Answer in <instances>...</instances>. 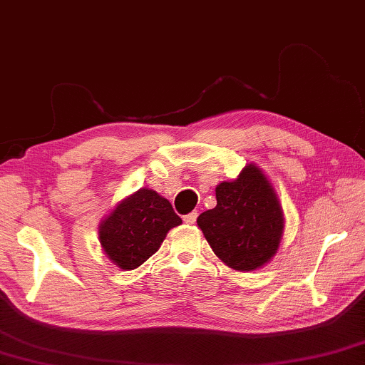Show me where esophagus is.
<instances>
[{
    "label": "esophagus",
    "mask_w": 365,
    "mask_h": 365,
    "mask_svg": "<svg viewBox=\"0 0 365 365\" xmlns=\"http://www.w3.org/2000/svg\"><path fill=\"white\" fill-rule=\"evenodd\" d=\"M195 221H197V212H192V213L184 216V222H186V225H189V226L194 225Z\"/></svg>",
    "instance_id": "obj_1"
}]
</instances>
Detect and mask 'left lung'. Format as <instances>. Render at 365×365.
Listing matches in <instances>:
<instances>
[{
  "label": "left lung",
  "mask_w": 365,
  "mask_h": 365,
  "mask_svg": "<svg viewBox=\"0 0 365 365\" xmlns=\"http://www.w3.org/2000/svg\"><path fill=\"white\" fill-rule=\"evenodd\" d=\"M197 226L227 267L252 272L276 257L285 218L269 179L257 163H248L237 179L216 186V207L203 212Z\"/></svg>",
  "instance_id": "8db88e82"
}]
</instances>
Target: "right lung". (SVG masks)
Wrapping results in <instances>:
<instances>
[{"mask_svg":"<svg viewBox=\"0 0 365 365\" xmlns=\"http://www.w3.org/2000/svg\"><path fill=\"white\" fill-rule=\"evenodd\" d=\"M182 220L155 190L143 187L121 199L99 225L106 257L123 271H133L155 253L170 229Z\"/></svg>","mask_w":365,"mask_h":365,"instance_id":"obj_1","label":"right lung"}]
</instances>
